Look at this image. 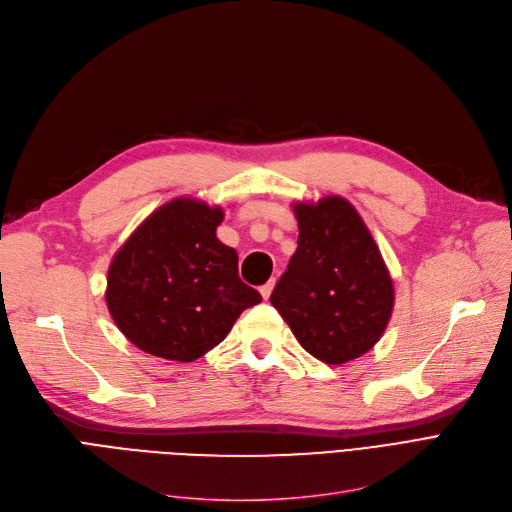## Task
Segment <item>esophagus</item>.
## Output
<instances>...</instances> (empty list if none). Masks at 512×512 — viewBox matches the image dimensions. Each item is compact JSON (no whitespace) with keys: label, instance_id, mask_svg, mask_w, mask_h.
Segmentation results:
<instances>
[{"label":"esophagus","instance_id":"1","mask_svg":"<svg viewBox=\"0 0 512 512\" xmlns=\"http://www.w3.org/2000/svg\"><path fill=\"white\" fill-rule=\"evenodd\" d=\"M274 284H276V280H270L267 284H263L261 288H259V292H261V297L267 301L270 299V294H272V290H274Z\"/></svg>","mask_w":512,"mask_h":512}]
</instances>
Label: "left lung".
Instances as JSON below:
<instances>
[{
  "label": "left lung",
  "instance_id": "8db88e82",
  "mask_svg": "<svg viewBox=\"0 0 512 512\" xmlns=\"http://www.w3.org/2000/svg\"><path fill=\"white\" fill-rule=\"evenodd\" d=\"M292 209L299 247L270 301L309 355L342 365L382 338L394 309L392 278L346 199L330 195Z\"/></svg>",
  "mask_w": 512,
  "mask_h": 512
}]
</instances>
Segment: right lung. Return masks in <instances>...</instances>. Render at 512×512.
Instances as JSON below:
<instances>
[{
  "instance_id": "obj_1",
  "label": "right lung",
  "mask_w": 512,
  "mask_h": 512,
  "mask_svg": "<svg viewBox=\"0 0 512 512\" xmlns=\"http://www.w3.org/2000/svg\"><path fill=\"white\" fill-rule=\"evenodd\" d=\"M222 207L180 197L130 234L107 270L105 301L141 351L195 361L218 346L261 294L238 278V255L215 236Z\"/></svg>"
}]
</instances>
